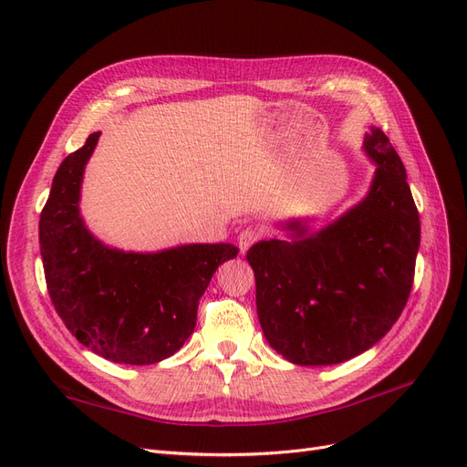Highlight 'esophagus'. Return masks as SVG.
Segmentation results:
<instances>
[{"instance_id":"obj_1","label":"esophagus","mask_w":467,"mask_h":467,"mask_svg":"<svg viewBox=\"0 0 467 467\" xmlns=\"http://www.w3.org/2000/svg\"><path fill=\"white\" fill-rule=\"evenodd\" d=\"M258 238H260V231H258V229L246 227L243 233L238 234V248H240V254H246L248 248H250L254 243H258Z\"/></svg>"}]
</instances>
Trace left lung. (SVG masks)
I'll list each match as a JSON object with an SVG mask.
<instances>
[{
  "mask_svg": "<svg viewBox=\"0 0 467 467\" xmlns=\"http://www.w3.org/2000/svg\"><path fill=\"white\" fill-rule=\"evenodd\" d=\"M363 149L376 164L363 200L320 231L308 219L283 223L287 240H262L246 254L264 336L293 365L365 353L411 293L420 224L408 174L380 128L370 126Z\"/></svg>",
  "mask_w": 467,
  "mask_h": 467,
  "instance_id": "obj_1",
  "label": "left lung"
}]
</instances>
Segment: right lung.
Wrapping results in <instances>:
<instances>
[{"instance_id":"right-lung-1","label":"right lung","mask_w":467,"mask_h":467,"mask_svg":"<svg viewBox=\"0 0 467 467\" xmlns=\"http://www.w3.org/2000/svg\"><path fill=\"white\" fill-rule=\"evenodd\" d=\"M100 131L67 155L40 213V255L52 305L93 353L119 365H153L192 336L198 305L217 267L238 248L182 244L161 252L110 248L79 212L85 164Z\"/></svg>"}]
</instances>
